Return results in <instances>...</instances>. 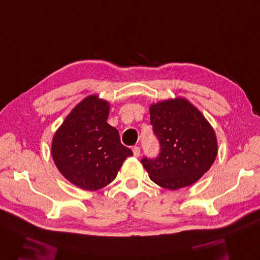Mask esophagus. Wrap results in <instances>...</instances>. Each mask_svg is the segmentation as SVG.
I'll return each instance as SVG.
<instances>
[{
  "mask_svg": "<svg viewBox=\"0 0 260 260\" xmlns=\"http://www.w3.org/2000/svg\"><path fill=\"white\" fill-rule=\"evenodd\" d=\"M133 153H134L135 157H140V155H141V148L138 147V146H134V147H133Z\"/></svg>",
  "mask_w": 260,
  "mask_h": 260,
  "instance_id": "1",
  "label": "esophagus"
}]
</instances>
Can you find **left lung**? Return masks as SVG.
Returning <instances> with one entry per match:
<instances>
[{
  "instance_id": "obj_1",
  "label": "left lung",
  "mask_w": 260,
  "mask_h": 260,
  "mask_svg": "<svg viewBox=\"0 0 260 260\" xmlns=\"http://www.w3.org/2000/svg\"><path fill=\"white\" fill-rule=\"evenodd\" d=\"M159 153L141 162L150 179L162 188L189 186L206 173L217 156L215 132L203 114L184 99L153 104L149 108Z\"/></svg>"
}]
</instances>
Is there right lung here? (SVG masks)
<instances>
[{"mask_svg": "<svg viewBox=\"0 0 260 260\" xmlns=\"http://www.w3.org/2000/svg\"><path fill=\"white\" fill-rule=\"evenodd\" d=\"M110 104L88 96L57 129L52 155L58 171L72 184L98 190L115 179L124 160L133 152L120 143L118 131L106 120Z\"/></svg>", "mask_w": 260, "mask_h": 260, "instance_id": "1", "label": "right lung"}]
</instances>
